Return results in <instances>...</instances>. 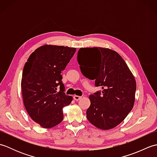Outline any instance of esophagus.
<instances>
[{"label":"esophagus","mask_w":157,"mask_h":157,"mask_svg":"<svg viewBox=\"0 0 157 157\" xmlns=\"http://www.w3.org/2000/svg\"><path fill=\"white\" fill-rule=\"evenodd\" d=\"M82 98V96H77V95H75L74 96H73V99L75 100V101H79Z\"/></svg>","instance_id":"34e87169"}]
</instances>
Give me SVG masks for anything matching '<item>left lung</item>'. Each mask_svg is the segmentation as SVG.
Masks as SVG:
<instances>
[{"label": "left lung", "instance_id": "left-lung-1", "mask_svg": "<svg viewBox=\"0 0 157 157\" xmlns=\"http://www.w3.org/2000/svg\"><path fill=\"white\" fill-rule=\"evenodd\" d=\"M77 59L82 74L94 79L96 87L102 89L89 96L88 120L99 129L114 128L134 106L136 90L134 75L121 56L111 49L81 48Z\"/></svg>", "mask_w": 157, "mask_h": 157}]
</instances>
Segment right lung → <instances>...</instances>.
I'll return each mask as SVG.
<instances>
[{"label":"right lung","mask_w":157,"mask_h":157,"mask_svg":"<svg viewBox=\"0 0 157 157\" xmlns=\"http://www.w3.org/2000/svg\"><path fill=\"white\" fill-rule=\"evenodd\" d=\"M75 48L46 44L35 50L23 67L21 91L30 117L44 128L62 121L63 108L73 98L66 95L61 71L74 55Z\"/></svg>","instance_id":"1"}]
</instances>
